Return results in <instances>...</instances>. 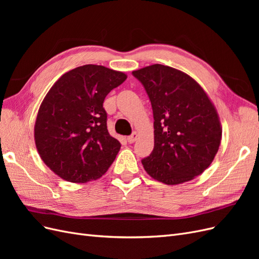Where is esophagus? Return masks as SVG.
Returning <instances> with one entry per match:
<instances>
[{
	"instance_id": "obj_1",
	"label": "esophagus",
	"mask_w": 259,
	"mask_h": 259,
	"mask_svg": "<svg viewBox=\"0 0 259 259\" xmlns=\"http://www.w3.org/2000/svg\"><path fill=\"white\" fill-rule=\"evenodd\" d=\"M137 138H138V134H137L136 132H134V133H133V134H132L131 136H128L126 139H127L128 144H133V143H135V142H136Z\"/></svg>"
}]
</instances>
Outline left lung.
I'll use <instances>...</instances> for the list:
<instances>
[{
	"mask_svg": "<svg viewBox=\"0 0 259 259\" xmlns=\"http://www.w3.org/2000/svg\"><path fill=\"white\" fill-rule=\"evenodd\" d=\"M143 83L153 111L154 148L142 163L165 185L190 182L213 162L222 142L214 104L190 75L164 65L133 71Z\"/></svg>",
	"mask_w": 259,
	"mask_h": 259,
	"instance_id": "1",
	"label": "left lung"
}]
</instances>
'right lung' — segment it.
<instances>
[{
	"label": "right lung",
	"mask_w": 259,
	"mask_h": 259,
	"mask_svg": "<svg viewBox=\"0 0 259 259\" xmlns=\"http://www.w3.org/2000/svg\"><path fill=\"white\" fill-rule=\"evenodd\" d=\"M127 75L97 65L62 74L46 94L34 124V142L42 161L70 183L103 176L121 144L107 130L106 96Z\"/></svg>",
	"instance_id": "obj_1"
}]
</instances>
